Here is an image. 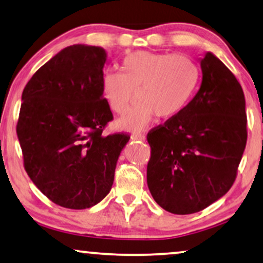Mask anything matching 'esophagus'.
Masks as SVG:
<instances>
[{
  "label": "esophagus",
  "instance_id": "34e87169",
  "mask_svg": "<svg viewBox=\"0 0 263 263\" xmlns=\"http://www.w3.org/2000/svg\"><path fill=\"white\" fill-rule=\"evenodd\" d=\"M131 139L132 140H140V142H145L146 137L144 135H140V133H136V135L131 136Z\"/></svg>",
  "mask_w": 263,
  "mask_h": 263
}]
</instances>
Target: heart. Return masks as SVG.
I'll return each mask as SVG.
<instances>
[{
    "instance_id": "b5f03b06",
    "label": "heart",
    "mask_w": 263,
    "mask_h": 263,
    "mask_svg": "<svg viewBox=\"0 0 263 263\" xmlns=\"http://www.w3.org/2000/svg\"><path fill=\"white\" fill-rule=\"evenodd\" d=\"M200 69L184 54L138 51L124 59L123 71L102 77V94L109 108L123 116L136 99L138 102L118 127L126 131L145 128L155 117L172 119L190 103L197 89Z\"/></svg>"
}]
</instances>
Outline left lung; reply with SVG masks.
<instances>
[{
    "label": "left lung",
    "instance_id": "1",
    "mask_svg": "<svg viewBox=\"0 0 263 263\" xmlns=\"http://www.w3.org/2000/svg\"><path fill=\"white\" fill-rule=\"evenodd\" d=\"M201 84L179 116L147 135V187L174 214L199 212L227 194L247 143L246 99L212 52L200 58Z\"/></svg>",
    "mask_w": 263,
    "mask_h": 263
}]
</instances>
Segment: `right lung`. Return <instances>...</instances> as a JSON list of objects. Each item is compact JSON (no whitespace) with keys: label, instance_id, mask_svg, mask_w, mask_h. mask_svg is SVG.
Instances as JSON below:
<instances>
[{"label":"right lung","instance_id":"obj_1","mask_svg":"<svg viewBox=\"0 0 263 263\" xmlns=\"http://www.w3.org/2000/svg\"><path fill=\"white\" fill-rule=\"evenodd\" d=\"M107 52L76 44L46 62L22 91L16 133L29 179L51 201L83 210L109 193L130 137L102 136L113 119L102 94Z\"/></svg>","mask_w":263,"mask_h":263}]
</instances>
